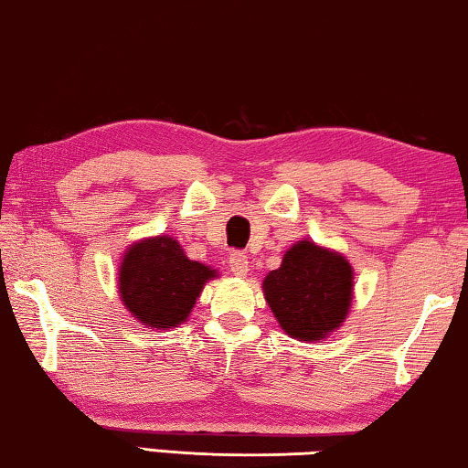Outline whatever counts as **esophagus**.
<instances>
[{"instance_id": "esophagus-1", "label": "esophagus", "mask_w": 468, "mask_h": 468, "mask_svg": "<svg viewBox=\"0 0 468 468\" xmlns=\"http://www.w3.org/2000/svg\"><path fill=\"white\" fill-rule=\"evenodd\" d=\"M228 264H229V272H232L234 277H240V279L247 277L249 260H247V255L242 253V251H234L232 255H229Z\"/></svg>"}]
</instances>
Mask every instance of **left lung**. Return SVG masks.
I'll use <instances>...</instances> for the list:
<instances>
[{"label": "left lung", "instance_id": "8db88e82", "mask_svg": "<svg viewBox=\"0 0 468 468\" xmlns=\"http://www.w3.org/2000/svg\"><path fill=\"white\" fill-rule=\"evenodd\" d=\"M272 315L287 336L315 343L338 330L354 300V268L343 253L309 239L283 255L261 283Z\"/></svg>", "mask_w": 468, "mask_h": 468}]
</instances>
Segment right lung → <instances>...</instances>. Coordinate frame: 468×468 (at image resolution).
Wrapping results in <instances>:
<instances>
[{
  "label": "right lung",
  "instance_id": "right-lung-1",
  "mask_svg": "<svg viewBox=\"0 0 468 468\" xmlns=\"http://www.w3.org/2000/svg\"><path fill=\"white\" fill-rule=\"evenodd\" d=\"M215 268L189 260L172 236H149L125 249L117 290L121 303L144 328L170 330L187 322Z\"/></svg>",
  "mask_w": 468,
  "mask_h": 468
}]
</instances>
